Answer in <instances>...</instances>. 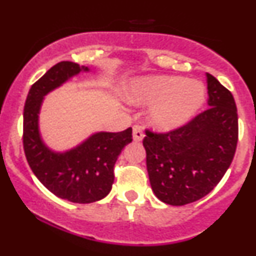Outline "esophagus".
<instances>
[{"label": "esophagus", "instance_id": "1", "mask_svg": "<svg viewBox=\"0 0 256 256\" xmlns=\"http://www.w3.org/2000/svg\"><path fill=\"white\" fill-rule=\"evenodd\" d=\"M144 130L140 125H135L132 128V138L136 142H140L144 138Z\"/></svg>", "mask_w": 256, "mask_h": 256}]
</instances>
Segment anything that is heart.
<instances>
[{
  "instance_id": "1",
  "label": "heart",
  "mask_w": 256,
  "mask_h": 256,
  "mask_svg": "<svg viewBox=\"0 0 256 256\" xmlns=\"http://www.w3.org/2000/svg\"><path fill=\"white\" fill-rule=\"evenodd\" d=\"M206 90L200 82L180 76H154L132 84L128 100L136 105H151L148 120L161 131L184 125L204 102Z\"/></svg>"
}]
</instances>
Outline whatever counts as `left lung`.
I'll return each mask as SVG.
<instances>
[{
	"mask_svg": "<svg viewBox=\"0 0 256 256\" xmlns=\"http://www.w3.org/2000/svg\"><path fill=\"white\" fill-rule=\"evenodd\" d=\"M208 109L167 134L146 130L142 144L154 196L184 206L207 196L230 166L238 142L232 92L207 73Z\"/></svg>",
	"mask_w": 256,
	"mask_h": 256,
	"instance_id": "obj_1",
	"label": "left lung"
}]
</instances>
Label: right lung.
Instances as JSON below:
<instances>
[{"label":"right lung","instance_id":"1","mask_svg":"<svg viewBox=\"0 0 256 256\" xmlns=\"http://www.w3.org/2000/svg\"><path fill=\"white\" fill-rule=\"evenodd\" d=\"M80 72H89V68L60 62L32 85L23 112V148L30 170L47 190L62 200L85 204L109 194L114 166L124 147L132 141V128L92 134L64 152L52 151L43 142L38 122L43 98Z\"/></svg>","mask_w":256,"mask_h":256}]
</instances>
